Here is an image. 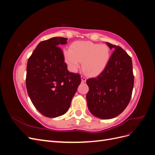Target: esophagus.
<instances>
[{
  "label": "esophagus",
  "instance_id": "esophagus-1",
  "mask_svg": "<svg viewBox=\"0 0 155 155\" xmlns=\"http://www.w3.org/2000/svg\"><path fill=\"white\" fill-rule=\"evenodd\" d=\"M86 80H87V78H86L85 77L81 76V81H82V83H85V82H86Z\"/></svg>",
  "mask_w": 155,
  "mask_h": 155
}]
</instances>
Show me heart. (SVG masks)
Returning a JSON list of instances; mask_svg holds the SVG:
<instances>
[{
    "label": "heart",
    "instance_id": "obj_1",
    "mask_svg": "<svg viewBox=\"0 0 155 155\" xmlns=\"http://www.w3.org/2000/svg\"><path fill=\"white\" fill-rule=\"evenodd\" d=\"M65 62L72 70H76L80 63L83 70L89 76H97L105 69L110 58V50L105 45L91 41H76L70 50L64 51Z\"/></svg>",
    "mask_w": 155,
    "mask_h": 155
}]
</instances>
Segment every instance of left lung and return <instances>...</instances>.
Wrapping results in <instances>:
<instances>
[{"label": "left lung", "instance_id": "obj_1", "mask_svg": "<svg viewBox=\"0 0 155 155\" xmlns=\"http://www.w3.org/2000/svg\"><path fill=\"white\" fill-rule=\"evenodd\" d=\"M106 43L114 50L99 76L87 80L86 96L91 114L104 120L115 118L125 109L134 86L131 58L120 46Z\"/></svg>", "mask_w": 155, "mask_h": 155}]
</instances>
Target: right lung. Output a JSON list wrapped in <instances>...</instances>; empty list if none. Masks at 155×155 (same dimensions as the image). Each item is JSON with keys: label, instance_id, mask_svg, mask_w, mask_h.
<instances>
[{"label": "right lung", "instance_id": "1", "mask_svg": "<svg viewBox=\"0 0 155 155\" xmlns=\"http://www.w3.org/2000/svg\"><path fill=\"white\" fill-rule=\"evenodd\" d=\"M67 38L52 37L41 41L28 60L26 85L35 107L45 116L66 113L76 92L81 76L70 72L59 46Z\"/></svg>", "mask_w": 155, "mask_h": 155}]
</instances>
